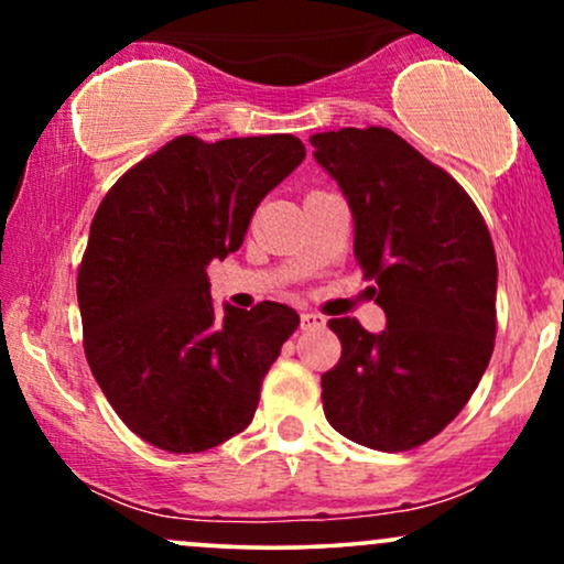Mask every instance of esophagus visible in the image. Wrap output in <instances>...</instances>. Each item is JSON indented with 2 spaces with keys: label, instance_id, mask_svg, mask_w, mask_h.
<instances>
[{
  "label": "esophagus",
  "instance_id": "obj_1",
  "mask_svg": "<svg viewBox=\"0 0 564 564\" xmlns=\"http://www.w3.org/2000/svg\"><path fill=\"white\" fill-rule=\"evenodd\" d=\"M318 326H323L321 315H315V313H302V328H304V332H307V328H318Z\"/></svg>",
  "mask_w": 564,
  "mask_h": 564
}]
</instances>
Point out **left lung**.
<instances>
[{
  "label": "left lung",
  "instance_id": "1",
  "mask_svg": "<svg viewBox=\"0 0 564 564\" xmlns=\"http://www.w3.org/2000/svg\"><path fill=\"white\" fill-rule=\"evenodd\" d=\"M310 145L345 193L355 257L387 315L381 334L328 321L341 358L321 379L323 411L366 448H416L458 416L494 355L488 225L467 191L392 129L345 127Z\"/></svg>",
  "mask_w": 564,
  "mask_h": 564
}]
</instances>
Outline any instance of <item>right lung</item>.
I'll return each instance as SVG.
<instances>
[{
  "instance_id": "add662e5",
  "label": "right lung",
  "mask_w": 564,
  "mask_h": 564,
  "mask_svg": "<svg viewBox=\"0 0 564 564\" xmlns=\"http://www.w3.org/2000/svg\"><path fill=\"white\" fill-rule=\"evenodd\" d=\"M302 159L294 134H183L134 164L97 206L76 278L84 355L145 443L200 453L254 419L264 373L300 315L278 302L225 304L217 315L206 268L241 249L260 200Z\"/></svg>"
}]
</instances>
